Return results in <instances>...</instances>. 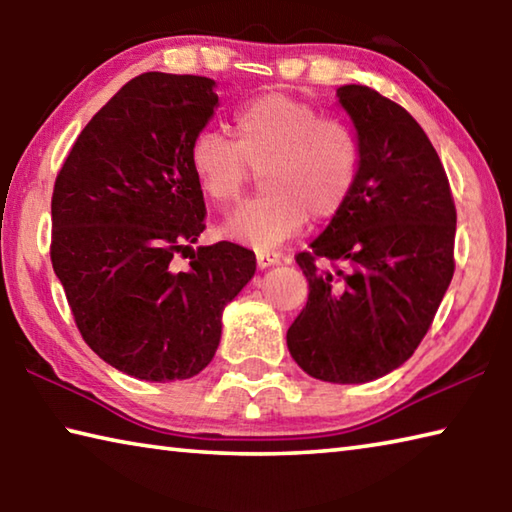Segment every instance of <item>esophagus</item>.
<instances>
[{
    "instance_id": "obj_1",
    "label": "esophagus",
    "mask_w": 512,
    "mask_h": 512,
    "mask_svg": "<svg viewBox=\"0 0 512 512\" xmlns=\"http://www.w3.org/2000/svg\"><path fill=\"white\" fill-rule=\"evenodd\" d=\"M280 262V255L271 253V250H257V266L259 268H268V266H275Z\"/></svg>"
}]
</instances>
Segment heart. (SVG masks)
<instances>
[{
	"instance_id": "b5f03b06",
	"label": "heart",
	"mask_w": 512,
	"mask_h": 512,
	"mask_svg": "<svg viewBox=\"0 0 512 512\" xmlns=\"http://www.w3.org/2000/svg\"><path fill=\"white\" fill-rule=\"evenodd\" d=\"M235 140L219 131L198 133L189 167L207 201H241L253 171H264V196L230 216L223 232L255 248H273L314 221H329L348 205L361 171V142L348 124L325 119L311 103L271 92L241 106Z\"/></svg>"
}]
</instances>
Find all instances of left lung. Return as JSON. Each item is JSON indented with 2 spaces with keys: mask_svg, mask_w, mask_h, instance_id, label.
<instances>
[{
  "mask_svg": "<svg viewBox=\"0 0 512 512\" xmlns=\"http://www.w3.org/2000/svg\"><path fill=\"white\" fill-rule=\"evenodd\" d=\"M336 94L357 128L361 171L348 205L296 255L309 298L287 345L307 375L363 384L400 368L429 332L454 275L456 207L409 112L368 85Z\"/></svg>",
  "mask_w": 512,
  "mask_h": 512,
  "instance_id": "8db88e82",
  "label": "left lung"
}]
</instances>
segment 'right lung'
<instances>
[{"instance_id":"add662e5","label":"right lung","mask_w":512,"mask_h":512,"mask_svg":"<svg viewBox=\"0 0 512 512\" xmlns=\"http://www.w3.org/2000/svg\"><path fill=\"white\" fill-rule=\"evenodd\" d=\"M216 103L205 76H135L88 121L56 176L49 255L76 327L137 379L198 375L219 348L223 307L255 275L244 246L192 248L205 201L189 146ZM176 254L190 255L185 272L172 268Z\"/></svg>"}]
</instances>
